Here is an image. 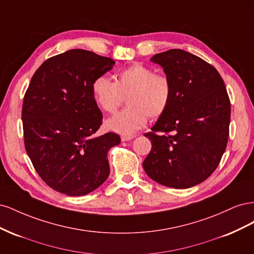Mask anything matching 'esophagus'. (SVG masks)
Wrapping results in <instances>:
<instances>
[{"label": "esophagus", "mask_w": 254, "mask_h": 254, "mask_svg": "<svg viewBox=\"0 0 254 254\" xmlns=\"http://www.w3.org/2000/svg\"><path fill=\"white\" fill-rule=\"evenodd\" d=\"M132 139H133V136H131V135H122V136H121V140H122L123 142L130 141V140H132Z\"/></svg>", "instance_id": "esophagus-1"}]
</instances>
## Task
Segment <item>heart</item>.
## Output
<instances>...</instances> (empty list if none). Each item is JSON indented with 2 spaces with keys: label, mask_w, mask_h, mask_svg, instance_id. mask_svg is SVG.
Instances as JSON below:
<instances>
[{
  "label": "heart",
  "mask_w": 254,
  "mask_h": 254,
  "mask_svg": "<svg viewBox=\"0 0 254 254\" xmlns=\"http://www.w3.org/2000/svg\"><path fill=\"white\" fill-rule=\"evenodd\" d=\"M92 94L97 106L108 113H114L127 95L129 105L107 121V127L123 135L132 134L147 123L160 118L168 108L173 96V84L164 74L153 68L133 64L123 68L117 80L98 76L92 83Z\"/></svg>",
  "instance_id": "heart-1"
}]
</instances>
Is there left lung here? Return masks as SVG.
I'll use <instances>...</instances> for the list:
<instances>
[{"mask_svg": "<svg viewBox=\"0 0 254 254\" xmlns=\"http://www.w3.org/2000/svg\"><path fill=\"white\" fill-rule=\"evenodd\" d=\"M150 60L171 79L173 96L151 131L145 133L152 146L144 171L162 186L189 189L209 178L226 150L229 95L216 68L193 54L174 49Z\"/></svg>", "mask_w": 254, "mask_h": 254, "instance_id": "left-lung-1", "label": "left lung"}]
</instances>
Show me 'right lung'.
<instances>
[{
  "label": "right lung",
  "instance_id": "add662e5",
  "mask_svg": "<svg viewBox=\"0 0 254 254\" xmlns=\"http://www.w3.org/2000/svg\"><path fill=\"white\" fill-rule=\"evenodd\" d=\"M114 60L75 49L45 60L24 95V145L36 172L50 188L67 196L87 195L107 180L109 149L119 134L96 136L103 114L92 83Z\"/></svg>",
  "mask_w": 254,
  "mask_h": 254
}]
</instances>
